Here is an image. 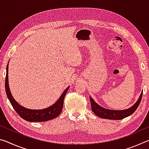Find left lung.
Returning a JSON list of instances; mask_svg holds the SVG:
<instances>
[{"label":"left lung","mask_w":149,"mask_h":149,"mask_svg":"<svg viewBox=\"0 0 149 149\" xmlns=\"http://www.w3.org/2000/svg\"><path fill=\"white\" fill-rule=\"evenodd\" d=\"M142 96L143 91L141 92L139 98L137 100V102L132 107L127 108V109L122 110H114L103 108L98 104L97 102H95V100L93 99V98L91 97L90 101L91 104V109L93 112L97 116L108 120H122L126 117L130 116V115H132L137 110V108H138L139 105L141 101V99H142Z\"/></svg>","instance_id":"left-lung-1"}]
</instances>
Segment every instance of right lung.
Instances as JSON below:
<instances>
[{
    "label": "right lung",
    "mask_w": 149,
    "mask_h": 149,
    "mask_svg": "<svg viewBox=\"0 0 149 149\" xmlns=\"http://www.w3.org/2000/svg\"><path fill=\"white\" fill-rule=\"evenodd\" d=\"M9 63V62H8ZM8 63L6 65V75L5 79V89L8 97V99L10 102L15 111L18 114L20 117L24 120L31 122H46L56 118L59 116L62 110L63 104L65 95L70 87L65 89L57 101L50 107L41 110H33L25 108L16 102L14 99L13 96L10 92L8 84Z\"/></svg>",
    "instance_id": "add662e5"
}]
</instances>
